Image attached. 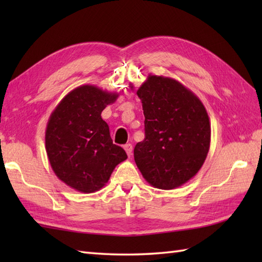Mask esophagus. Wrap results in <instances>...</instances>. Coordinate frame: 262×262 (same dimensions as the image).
<instances>
[{"mask_svg":"<svg viewBox=\"0 0 262 262\" xmlns=\"http://www.w3.org/2000/svg\"><path fill=\"white\" fill-rule=\"evenodd\" d=\"M124 149L126 151L128 157H130L132 152H133V145H132V144H126V145H124Z\"/></svg>","mask_w":262,"mask_h":262,"instance_id":"1","label":"esophagus"}]
</instances>
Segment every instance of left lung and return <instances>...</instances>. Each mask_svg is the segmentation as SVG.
I'll return each instance as SVG.
<instances>
[{
  "label": "left lung",
  "mask_w": 262,
  "mask_h": 262,
  "mask_svg": "<svg viewBox=\"0 0 262 262\" xmlns=\"http://www.w3.org/2000/svg\"><path fill=\"white\" fill-rule=\"evenodd\" d=\"M136 94L145 117V138L134 148L137 168L155 188L180 187L197 174L209 151L207 111L196 94L171 77L149 74Z\"/></svg>",
  "instance_id": "8db88e82"
}]
</instances>
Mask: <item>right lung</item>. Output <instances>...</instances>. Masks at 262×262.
I'll list each match as a JSON object with an SVG mask.
<instances>
[{
  "instance_id": "add662e5",
  "label": "right lung",
  "mask_w": 262,
  "mask_h": 262,
  "mask_svg": "<svg viewBox=\"0 0 262 262\" xmlns=\"http://www.w3.org/2000/svg\"><path fill=\"white\" fill-rule=\"evenodd\" d=\"M119 94L81 85L60 100L49 117L45 142L49 163L65 185L83 193L100 190L127 154L110 137L102 110Z\"/></svg>"
}]
</instances>
